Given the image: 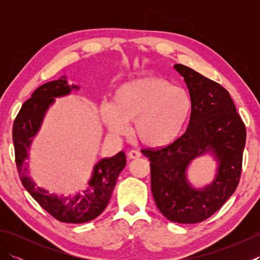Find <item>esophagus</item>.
I'll return each instance as SVG.
<instances>
[{
  "mask_svg": "<svg viewBox=\"0 0 260 260\" xmlns=\"http://www.w3.org/2000/svg\"><path fill=\"white\" fill-rule=\"evenodd\" d=\"M141 156H142L141 152L136 151V150H132V151H129V152H128V157H129L131 159H136V158H140Z\"/></svg>",
  "mask_w": 260,
  "mask_h": 260,
  "instance_id": "1",
  "label": "esophagus"
}]
</instances>
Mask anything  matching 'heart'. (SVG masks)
<instances>
[{
  "label": "heart",
  "instance_id": "b5f03b06",
  "mask_svg": "<svg viewBox=\"0 0 260 260\" xmlns=\"http://www.w3.org/2000/svg\"><path fill=\"white\" fill-rule=\"evenodd\" d=\"M191 112L185 89L161 77L147 76L127 81L104 105V124L114 134H125L134 121V134L148 147H163L178 139Z\"/></svg>",
  "mask_w": 260,
  "mask_h": 260
}]
</instances>
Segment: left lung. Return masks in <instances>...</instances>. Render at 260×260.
I'll return each instance as SVG.
<instances>
[{"mask_svg":"<svg viewBox=\"0 0 260 260\" xmlns=\"http://www.w3.org/2000/svg\"><path fill=\"white\" fill-rule=\"evenodd\" d=\"M174 68L190 91L186 131L167 146L141 152L151 162L152 193L159 211L170 221L198 223L217 212L239 184L246 126L221 85L181 63ZM208 150L218 158V173L211 186L194 190L187 183L185 170L192 158Z\"/></svg>","mask_w":260,"mask_h":260,"instance_id":"1","label":"left lung"}]
</instances>
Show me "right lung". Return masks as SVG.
Masks as SVG:
<instances>
[{
  "label": "right lung",
  "instance_id": "obj_1",
  "mask_svg": "<svg viewBox=\"0 0 260 260\" xmlns=\"http://www.w3.org/2000/svg\"><path fill=\"white\" fill-rule=\"evenodd\" d=\"M76 86H69L63 77L40 86L33 91L32 97L22 105L13 123V144L16 169L22 184L31 197L51 214L58 221L67 223H84L91 221L101 214L113 194L116 181L126 165L123 152L110 158H103L96 164L88 189L82 194L74 198H62L51 194L39 187L26 175L27 148L32 137L36 135L49 105L53 103V97L67 95Z\"/></svg>",
  "mask_w": 260,
  "mask_h": 260
}]
</instances>
